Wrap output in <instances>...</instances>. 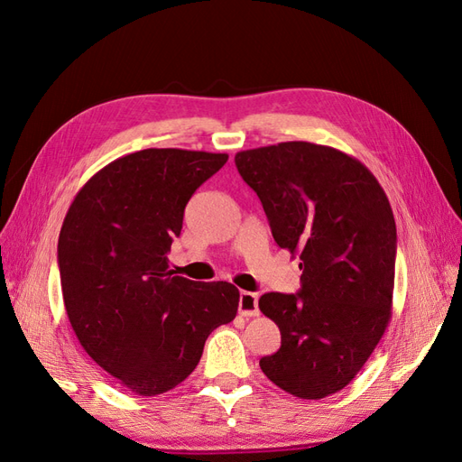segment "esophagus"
Instances as JSON below:
<instances>
[{
    "instance_id": "1",
    "label": "esophagus",
    "mask_w": 462,
    "mask_h": 462,
    "mask_svg": "<svg viewBox=\"0 0 462 462\" xmlns=\"http://www.w3.org/2000/svg\"><path fill=\"white\" fill-rule=\"evenodd\" d=\"M239 314L246 316V318H253L258 316V295L254 292H248V291H241V297H239Z\"/></svg>"
}]
</instances>
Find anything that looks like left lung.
<instances>
[{
  "label": "left lung",
  "mask_w": 462,
  "mask_h": 462,
  "mask_svg": "<svg viewBox=\"0 0 462 462\" xmlns=\"http://www.w3.org/2000/svg\"><path fill=\"white\" fill-rule=\"evenodd\" d=\"M236 170L268 216L275 243L299 256L300 292L258 306L282 331L260 368L299 399L353 382L391 319L397 227L382 185L348 153L292 141L236 152Z\"/></svg>",
  "instance_id": "obj_1"
}]
</instances>
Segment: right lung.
<instances>
[{
    "label": "right lung",
    "instance_id": "right-lung-1",
    "mask_svg": "<svg viewBox=\"0 0 462 462\" xmlns=\"http://www.w3.org/2000/svg\"><path fill=\"white\" fill-rule=\"evenodd\" d=\"M227 158L133 152L92 175L67 209L58 260L69 321L96 365L134 395L187 380L208 335L236 316L239 289L190 282L167 260L187 202Z\"/></svg>",
    "mask_w": 462,
    "mask_h": 462
}]
</instances>
